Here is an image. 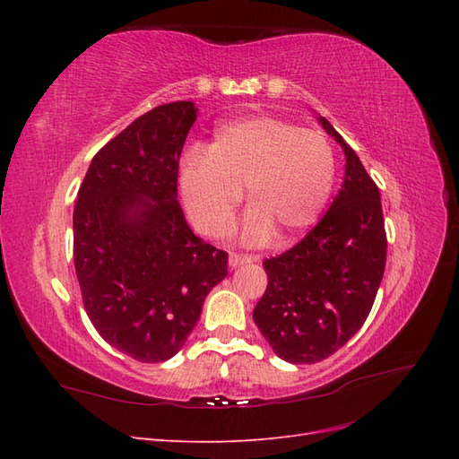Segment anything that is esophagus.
Segmentation results:
<instances>
[{"mask_svg":"<svg viewBox=\"0 0 459 459\" xmlns=\"http://www.w3.org/2000/svg\"><path fill=\"white\" fill-rule=\"evenodd\" d=\"M256 258L251 255H239V253H230V266L231 268H239L243 264H251Z\"/></svg>","mask_w":459,"mask_h":459,"instance_id":"obj_1","label":"esophagus"}]
</instances>
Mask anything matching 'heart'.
<instances>
[{
	"label": "heart",
	"instance_id": "1",
	"mask_svg": "<svg viewBox=\"0 0 459 459\" xmlns=\"http://www.w3.org/2000/svg\"><path fill=\"white\" fill-rule=\"evenodd\" d=\"M335 151L324 134L268 115L224 122L206 152L179 160L178 187L195 228L211 238L230 231L241 201L251 206L243 235L258 243L297 238L324 212L335 186Z\"/></svg>",
	"mask_w": 459,
	"mask_h": 459
}]
</instances>
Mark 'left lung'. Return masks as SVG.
<instances>
[{
	"label": "left lung",
	"instance_id": "left-lung-1",
	"mask_svg": "<svg viewBox=\"0 0 459 459\" xmlns=\"http://www.w3.org/2000/svg\"><path fill=\"white\" fill-rule=\"evenodd\" d=\"M319 122L344 151V182L307 238L264 260L268 287L253 312L264 339L290 364L322 362L356 335L386 262L379 187L329 120Z\"/></svg>",
	"mask_w": 459,
	"mask_h": 459
}]
</instances>
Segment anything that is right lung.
<instances>
[{
  "label": "right lung",
  "mask_w": 459,
  "mask_h": 459,
  "mask_svg": "<svg viewBox=\"0 0 459 459\" xmlns=\"http://www.w3.org/2000/svg\"><path fill=\"white\" fill-rule=\"evenodd\" d=\"M197 120L191 101L159 105L105 143L74 204V268L97 333L157 364L182 349L228 275V253L201 241L178 201V169Z\"/></svg>",
  "instance_id": "add662e5"
}]
</instances>
